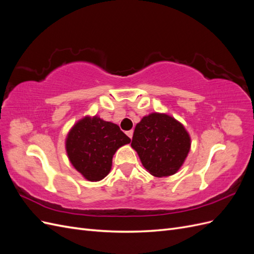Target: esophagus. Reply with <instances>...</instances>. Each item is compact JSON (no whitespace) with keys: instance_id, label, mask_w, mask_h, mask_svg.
<instances>
[{"instance_id":"esophagus-1","label":"esophagus","mask_w":254,"mask_h":254,"mask_svg":"<svg viewBox=\"0 0 254 254\" xmlns=\"http://www.w3.org/2000/svg\"><path fill=\"white\" fill-rule=\"evenodd\" d=\"M126 133H127V135L130 137V139H131L132 135H133V130H129V131H127Z\"/></svg>"}]
</instances>
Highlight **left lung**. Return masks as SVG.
Here are the masks:
<instances>
[{
	"label": "left lung",
	"instance_id": "8db88e82",
	"mask_svg": "<svg viewBox=\"0 0 254 254\" xmlns=\"http://www.w3.org/2000/svg\"><path fill=\"white\" fill-rule=\"evenodd\" d=\"M132 148L143 166L155 177H167L178 172L190 147L186 128L174 118L151 113L136 124Z\"/></svg>",
	"mask_w": 254,
	"mask_h": 254
}]
</instances>
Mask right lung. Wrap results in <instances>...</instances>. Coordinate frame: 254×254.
Instances as JSON below:
<instances>
[{
  "instance_id": "add662e5",
  "label": "right lung",
  "mask_w": 254,
  "mask_h": 254,
  "mask_svg": "<svg viewBox=\"0 0 254 254\" xmlns=\"http://www.w3.org/2000/svg\"><path fill=\"white\" fill-rule=\"evenodd\" d=\"M130 141L117 124L86 117L68 132L65 148L71 163L84 178L99 181L109 174L115 151Z\"/></svg>"
}]
</instances>
